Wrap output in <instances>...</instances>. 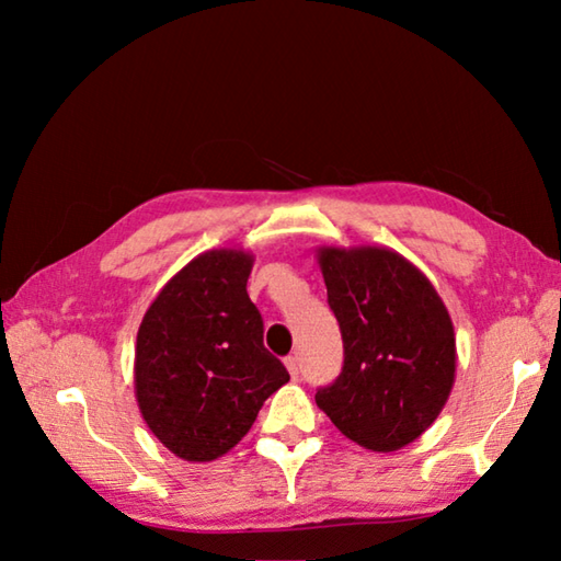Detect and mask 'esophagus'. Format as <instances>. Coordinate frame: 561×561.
Listing matches in <instances>:
<instances>
[{
  "label": "esophagus",
  "mask_w": 561,
  "mask_h": 561,
  "mask_svg": "<svg viewBox=\"0 0 561 561\" xmlns=\"http://www.w3.org/2000/svg\"><path fill=\"white\" fill-rule=\"evenodd\" d=\"M284 364H287V371L291 374V378H299V371H301L299 356H289L287 360H284Z\"/></svg>",
  "instance_id": "esophagus-1"
}]
</instances>
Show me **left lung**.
I'll use <instances>...</instances> for the list:
<instances>
[{
	"label": "left lung",
	"mask_w": 561,
	"mask_h": 561,
	"mask_svg": "<svg viewBox=\"0 0 561 561\" xmlns=\"http://www.w3.org/2000/svg\"><path fill=\"white\" fill-rule=\"evenodd\" d=\"M344 368L317 391L331 423L374 453L431 428L455 383V329L431 279L388 247H319Z\"/></svg>",
	"instance_id": "1"
}]
</instances>
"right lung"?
Returning a JSON list of instances; mask_svg holds the SVG:
<instances>
[{
	"label": "right lung",
	"mask_w": 561,
	"mask_h": 561,
	"mask_svg": "<svg viewBox=\"0 0 561 561\" xmlns=\"http://www.w3.org/2000/svg\"><path fill=\"white\" fill-rule=\"evenodd\" d=\"M254 254L220 247L190 260L138 327L133 383L150 433L187 462L230 453L264 401L289 381L262 344L247 294Z\"/></svg>",
	"instance_id": "right-lung-1"
}]
</instances>
